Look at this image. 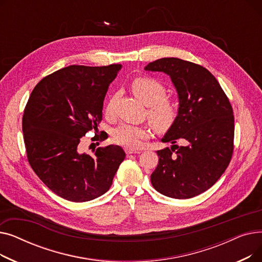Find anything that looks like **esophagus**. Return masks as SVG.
I'll use <instances>...</instances> for the list:
<instances>
[{"label":"esophagus","mask_w":262,"mask_h":262,"mask_svg":"<svg viewBox=\"0 0 262 262\" xmlns=\"http://www.w3.org/2000/svg\"><path fill=\"white\" fill-rule=\"evenodd\" d=\"M125 152H126V154H139L140 150H134V149H128V148H126Z\"/></svg>","instance_id":"esophagus-1"}]
</instances>
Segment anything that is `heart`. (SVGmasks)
<instances>
[{"mask_svg":"<svg viewBox=\"0 0 262 262\" xmlns=\"http://www.w3.org/2000/svg\"><path fill=\"white\" fill-rule=\"evenodd\" d=\"M134 94L147 106V118L158 130H166L172 126L178 115L176 103L169 99L167 89L160 81L150 77H138L132 82ZM116 98L112 96L105 107V115L112 116L115 110ZM113 140L128 149L138 148L142 140L147 138L148 130L144 126L121 124L113 133Z\"/></svg>","mask_w":262,"mask_h":262,"instance_id":"b5f03b06","label":"heart"}]
</instances>
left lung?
<instances>
[{
  "label": "left lung",
  "instance_id": "1",
  "mask_svg": "<svg viewBox=\"0 0 262 262\" xmlns=\"http://www.w3.org/2000/svg\"><path fill=\"white\" fill-rule=\"evenodd\" d=\"M144 70L171 77L178 94V115L161 139L171 148L157 150L150 182L159 193L178 200L196 196L225 172L233 152L235 119L225 92L207 69L180 58L149 62ZM182 139L185 146L174 143Z\"/></svg>",
  "mask_w": 262,
  "mask_h": 262
}]
</instances>
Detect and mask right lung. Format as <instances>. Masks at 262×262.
Returning a JSON list of instances; mask_svg holds the SVG:
<instances>
[{
	"label": "right lung",
	"mask_w": 262,
	"mask_h": 262,
	"mask_svg": "<svg viewBox=\"0 0 262 262\" xmlns=\"http://www.w3.org/2000/svg\"><path fill=\"white\" fill-rule=\"evenodd\" d=\"M121 68H62L41 79L27 101L22 119L27 159L45 185L64 200L82 203L104 194L125 158L119 145L98 147L93 155L80 153L78 145L87 132L98 130L109 84Z\"/></svg>",
	"instance_id": "right-lung-1"
}]
</instances>
